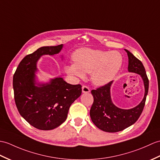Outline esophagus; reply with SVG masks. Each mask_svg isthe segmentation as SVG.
I'll use <instances>...</instances> for the list:
<instances>
[{
  "label": "esophagus",
  "mask_w": 160,
  "mask_h": 160,
  "mask_svg": "<svg viewBox=\"0 0 160 160\" xmlns=\"http://www.w3.org/2000/svg\"><path fill=\"white\" fill-rule=\"evenodd\" d=\"M82 92H90V89H89V88L87 86L84 85V86L82 87Z\"/></svg>",
  "instance_id": "esophagus-1"
}]
</instances>
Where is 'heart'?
<instances>
[{
  "label": "heart",
  "instance_id": "b5f03b06",
  "mask_svg": "<svg viewBox=\"0 0 160 160\" xmlns=\"http://www.w3.org/2000/svg\"><path fill=\"white\" fill-rule=\"evenodd\" d=\"M74 62L65 67L68 75L84 78L86 73H91V80L96 86H104L113 80L122 62L121 54L82 48L73 55Z\"/></svg>",
  "mask_w": 160,
  "mask_h": 160
}]
</instances>
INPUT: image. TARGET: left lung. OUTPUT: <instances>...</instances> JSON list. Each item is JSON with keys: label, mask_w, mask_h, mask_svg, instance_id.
<instances>
[{"label": "left lung", "mask_w": 160, "mask_h": 160, "mask_svg": "<svg viewBox=\"0 0 160 160\" xmlns=\"http://www.w3.org/2000/svg\"><path fill=\"white\" fill-rule=\"evenodd\" d=\"M128 56V72L138 74L142 78L144 86V98L138 106L131 109H121L115 106L111 99L110 87L113 81L92 90L93 103L90 110L92 122L102 131L117 132L123 130L137 121L142 114L148 91V79L142 62L130 52L125 49Z\"/></svg>", "instance_id": "left-lung-1"}]
</instances>
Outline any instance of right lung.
<instances>
[{
  "mask_svg": "<svg viewBox=\"0 0 160 160\" xmlns=\"http://www.w3.org/2000/svg\"><path fill=\"white\" fill-rule=\"evenodd\" d=\"M62 46L39 48L22 59L13 75L18 112L30 125L41 130L53 129L65 122L70 106L82 93L80 84H68L61 77L46 83L37 82V62L40 57L58 54Z\"/></svg>",
  "mask_w": 160,
  "mask_h": 160,
  "instance_id": "1",
  "label": "right lung"
}]
</instances>
